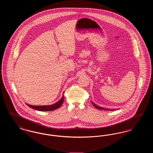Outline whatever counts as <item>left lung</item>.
<instances>
[{
	"instance_id": "1",
	"label": "left lung",
	"mask_w": 153,
	"mask_h": 153,
	"mask_svg": "<svg viewBox=\"0 0 153 153\" xmlns=\"http://www.w3.org/2000/svg\"><path fill=\"white\" fill-rule=\"evenodd\" d=\"M91 103L92 104V105L95 107V108H97V109H102V110H106V111H114L115 110V109H108V108H103L102 107H100V106L96 105V104H95L94 102H92V101H91Z\"/></svg>"
}]
</instances>
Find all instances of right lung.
Returning a JSON list of instances; mask_svg holds the SVG:
<instances>
[{"label": "right lung", "mask_w": 153, "mask_h": 153, "mask_svg": "<svg viewBox=\"0 0 153 153\" xmlns=\"http://www.w3.org/2000/svg\"><path fill=\"white\" fill-rule=\"evenodd\" d=\"M64 100V96L62 95L61 99L54 104L52 105H30L29 104L26 103L29 107L33 109L41 111H53L54 109H57L60 107V106L62 105Z\"/></svg>", "instance_id": "obj_1"}]
</instances>
